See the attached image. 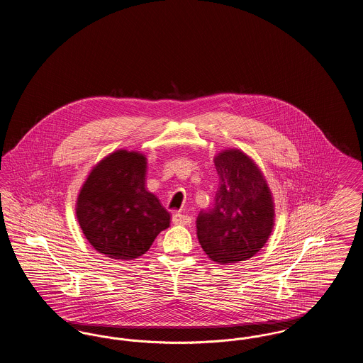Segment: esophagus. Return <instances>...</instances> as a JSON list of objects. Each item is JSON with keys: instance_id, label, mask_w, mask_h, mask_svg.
I'll use <instances>...</instances> for the list:
<instances>
[{"instance_id": "1", "label": "esophagus", "mask_w": 363, "mask_h": 363, "mask_svg": "<svg viewBox=\"0 0 363 363\" xmlns=\"http://www.w3.org/2000/svg\"><path fill=\"white\" fill-rule=\"evenodd\" d=\"M174 225H189L191 223V218L189 215H184V213H175L173 216Z\"/></svg>"}]
</instances>
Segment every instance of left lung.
<instances>
[{
  "label": "left lung",
  "mask_w": 363,
  "mask_h": 363,
  "mask_svg": "<svg viewBox=\"0 0 363 363\" xmlns=\"http://www.w3.org/2000/svg\"><path fill=\"white\" fill-rule=\"evenodd\" d=\"M219 189L213 207L197 218V238L208 257L234 264L257 255L275 225L272 191L259 164L241 150L213 156Z\"/></svg>",
  "instance_id": "8db88e82"
}]
</instances>
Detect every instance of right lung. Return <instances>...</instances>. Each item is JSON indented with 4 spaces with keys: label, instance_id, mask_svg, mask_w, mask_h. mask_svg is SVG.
I'll return each mask as SVG.
<instances>
[{
    "label": "right lung",
    "instance_id": "1",
    "mask_svg": "<svg viewBox=\"0 0 363 363\" xmlns=\"http://www.w3.org/2000/svg\"><path fill=\"white\" fill-rule=\"evenodd\" d=\"M147 156L117 150L86 175L76 199V218L89 245L106 257L135 259L170 225V213L145 189Z\"/></svg>",
    "mask_w": 363,
    "mask_h": 363
}]
</instances>
